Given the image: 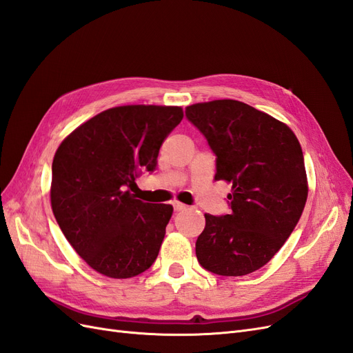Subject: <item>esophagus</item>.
<instances>
[{"mask_svg": "<svg viewBox=\"0 0 353 353\" xmlns=\"http://www.w3.org/2000/svg\"><path fill=\"white\" fill-rule=\"evenodd\" d=\"M174 209H175V212H183L187 209V206L179 201H174Z\"/></svg>", "mask_w": 353, "mask_h": 353, "instance_id": "1", "label": "esophagus"}]
</instances>
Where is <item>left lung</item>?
Masks as SVG:
<instances>
[{
    "label": "left lung",
    "instance_id": "left-lung-1",
    "mask_svg": "<svg viewBox=\"0 0 353 353\" xmlns=\"http://www.w3.org/2000/svg\"><path fill=\"white\" fill-rule=\"evenodd\" d=\"M185 116L216 154L215 181L231 184L230 215L205 213L197 259L223 276L258 271L283 248L303 212L302 147L285 123L237 100L191 104Z\"/></svg>",
    "mask_w": 353,
    "mask_h": 353
}]
</instances>
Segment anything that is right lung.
I'll return each instance as SVG.
<instances>
[{"instance_id": "obj_1", "label": "right lung", "mask_w": 353, "mask_h": 353, "mask_svg": "<svg viewBox=\"0 0 353 353\" xmlns=\"http://www.w3.org/2000/svg\"><path fill=\"white\" fill-rule=\"evenodd\" d=\"M183 117L178 105H119L83 122L59 145L52 213L99 274L131 279L156 261L174 208L144 203L131 190L144 170H154L160 147Z\"/></svg>"}]
</instances>
